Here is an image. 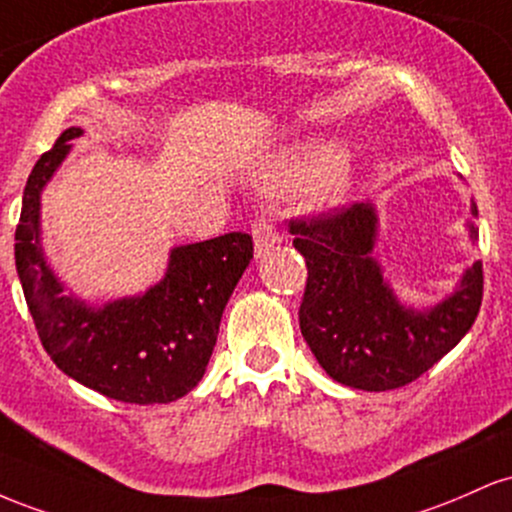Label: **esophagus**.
<instances>
[{"label":"esophagus","instance_id":"obj_1","mask_svg":"<svg viewBox=\"0 0 512 512\" xmlns=\"http://www.w3.org/2000/svg\"><path fill=\"white\" fill-rule=\"evenodd\" d=\"M251 234H254V244H256V256L268 254L275 244L280 241L278 227L268 215H258L254 227H251Z\"/></svg>","mask_w":512,"mask_h":512}]
</instances>
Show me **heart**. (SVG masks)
<instances>
[{
	"instance_id": "1",
	"label": "heart",
	"mask_w": 512,
	"mask_h": 512,
	"mask_svg": "<svg viewBox=\"0 0 512 512\" xmlns=\"http://www.w3.org/2000/svg\"><path fill=\"white\" fill-rule=\"evenodd\" d=\"M341 164V152L336 145H309L287 157L278 166V179L285 186H304V183L321 182V193L324 198L336 200L338 195L346 191V169Z\"/></svg>"
}]
</instances>
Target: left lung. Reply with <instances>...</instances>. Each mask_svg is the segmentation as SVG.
<instances>
[{
  "label": "left lung",
  "mask_w": 512,
  "mask_h": 512,
  "mask_svg": "<svg viewBox=\"0 0 512 512\" xmlns=\"http://www.w3.org/2000/svg\"><path fill=\"white\" fill-rule=\"evenodd\" d=\"M287 229L307 263L302 336L336 382L365 392L399 389L428 372L472 329L484 297L481 261L464 273L455 295L428 312H413L396 302L372 258V205L292 217ZM469 232L476 239L474 225Z\"/></svg>",
  "instance_id": "8db88e82"
}]
</instances>
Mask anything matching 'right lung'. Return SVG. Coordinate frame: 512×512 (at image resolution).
Segmentation results:
<instances>
[{
	"instance_id": "right-lung-1",
	"label": "right lung",
	"mask_w": 512,
	"mask_h": 512,
	"mask_svg": "<svg viewBox=\"0 0 512 512\" xmlns=\"http://www.w3.org/2000/svg\"><path fill=\"white\" fill-rule=\"evenodd\" d=\"M82 128H67L33 166L24 188L14 258L45 353L72 380L125 404H169L188 394L210 363L220 319L254 258L246 232L179 246L164 280L142 297L86 307L62 292L38 246L40 191Z\"/></svg>"
}]
</instances>
